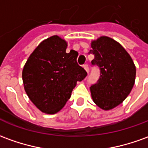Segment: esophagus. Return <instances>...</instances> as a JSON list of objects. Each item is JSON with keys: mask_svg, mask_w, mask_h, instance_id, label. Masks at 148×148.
<instances>
[{"mask_svg": "<svg viewBox=\"0 0 148 148\" xmlns=\"http://www.w3.org/2000/svg\"><path fill=\"white\" fill-rule=\"evenodd\" d=\"M83 68H84L85 71H86V72H87V73H88V72H89L88 65H86V64H85V65H83Z\"/></svg>", "mask_w": 148, "mask_h": 148, "instance_id": "esophagus-1", "label": "esophagus"}]
</instances>
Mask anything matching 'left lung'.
<instances>
[{"label":"left lung","mask_w":148,"mask_h":148,"mask_svg":"<svg viewBox=\"0 0 148 148\" xmlns=\"http://www.w3.org/2000/svg\"><path fill=\"white\" fill-rule=\"evenodd\" d=\"M92 65L100 69L97 83L90 87L94 103L109 110L119 106L131 93L135 84L136 69L126 49L112 38L102 36L91 42Z\"/></svg>","instance_id":"obj_1"}]
</instances>
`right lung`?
Here are the masks:
<instances>
[{
  "instance_id": "obj_1",
  "label": "right lung",
  "mask_w": 148,
  "mask_h": 148,
  "mask_svg": "<svg viewBox=\"0 0 148 148\" xmlns=\"http://www.w3.org/2000/svg\"><path fill=\"white\" fill-rule=\"evenodd\" d=\"M67 42L58 35L42 41L22 71L24 88L36 107L45 114L58 112L71 98L77 82L87 73L78 66L77 51L66 53Z\"/></svg>"
}]
</instances>
